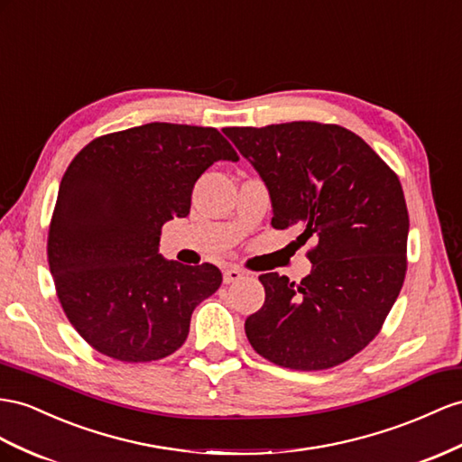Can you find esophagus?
I'll return each instance as SVG.
<instances>
[{"instance_id":"1","label":"esophagus","mask_w":462,"mask_h":462,"mask_svg":"<svg viewBox=\"0 0 462 462\" xmlns=\"http://www.w3.org/2000/svg\"><path fill=\"white\" fill-rule=\"evenodd\" d=\"M242 277H244V271L238 269V267H228L226 271H224V282H226V285L240 281Z\"/></svg>"}]
</instances>
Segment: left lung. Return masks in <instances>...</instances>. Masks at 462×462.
I'll return each mask as SVG.
<instances>
[{
	"label": "left lung",
	"mask_w": 462,
	"mask_h": 462,
	"mask_svg": "<svg viewBox=\"0 0 462 462\" xmlns=\"http://www.w3.org/2000/svg\"><path fill=\"white\" fill-rule=\"evenodd\" d=\"M269 189L277 230L297 226L309 277H259L262 309L245 336L267 361L322 371L381 332L406 277L408 208L398 175L351 130L294 121L224 128Z\"/></svg>",
	"instance_id": "1"
}]
</instances>
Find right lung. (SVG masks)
<instances>
[{"label": "right lung", "instance_id": "obj_1", "mask_svg": "<svg viewBox=\"0 0 462 462\" xmlns=\"http://www.w3.org/2000/svg\"><path fill=\"white\" fill-rule=\"evenodd\" d=\"M218 160L238 153L217 128L148 123L91 140L68 165L46 254L64 314L96 351L148 363L183 346L222 273L163 259L160 234L189 215L197 180Z\"/></svg>", "mask_w": 462, "mask_h": 462}]
</instances>
